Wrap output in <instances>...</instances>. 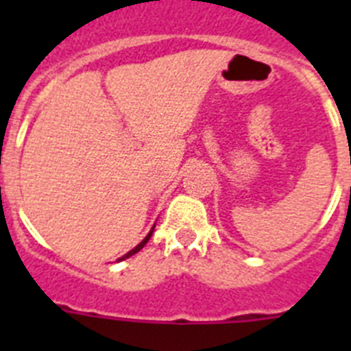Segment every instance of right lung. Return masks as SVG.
Listing matches in <instances>:
<instances>
[{
	"mask_svg": "<svg viewBox=\"0 0 351 351\" xmlns=\"http://www.w3.org/2000/svg\"><path fill=\"white\" fill-rule=\"evenodd\" d=\"M153 230H154V226H153V228H151V232H149V234L145 235V239H144V241H142L141 244H137V246L133 247L132 251H128V253H126V255H123V256H121V258H117V262H121V260H126V258H130V256H132V255H135V253H138V251H141L142 247H144L145 244H147V241H149V239H151V235H153Z\"/></svg>",
	"mask_w": 351,
	"mask_h": 351,
	"instance_id": "obj_1",
	"label": "right lung"
}]
</instances>
